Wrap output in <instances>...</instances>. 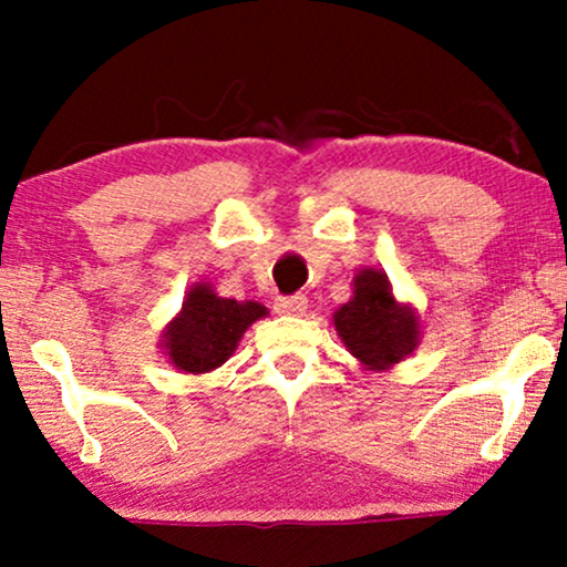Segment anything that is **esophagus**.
I'll use <instances>...</instances> for the list:
<instances>
[{"instance_id":"34e87169","label":"esophagus","mask_w":567,"mask_h":567,"mask_svg":"<svg viewBox=\"0 0 567 567\" xmlns=\"http://www.w3.org/2000/svg\"><path fill=\"white\" fill-rule=\"evenodd\" d=\"M272 310L281 312V316H302L307 310V297L305 295H291V297H278L272 302Z\"/></svg>"}]
</instances>
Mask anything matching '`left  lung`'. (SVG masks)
<instances>
[{
    "label": "left lung",
    "mask_w": 567,
    "mask_h": 567,
    "mask_svg": "<svg viewBox=\"0 0 567 567\" xmlns=\"http://www.w3.org/2000/svg\"><path fill=\"white\" fill-rule=\"evenodd\" d=\"M341 341L360 362L383 370L400 362L417 344V320L396 305L381 270L365 268L354 278L352 302L333 316Z\"/></svg>",
    "instance_id": "obj_1"
}]
</instances>
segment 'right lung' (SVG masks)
Masks as SVG:
<instances>
[{
    "label": "right lung",
    "mask_w": 567,
    "mask_h": 567,
    "mask_svg": "<svg viewBox=\"0 0 567 567\" xmlns=\"http://www.w3.org/2000/svg\"><path fill=\"white\" fill-rule=\"evenodd\" d=\"M265 307L257 302H236L213 295L205 284H197L188 291L184 310L165 331V349L173 365L186 373H207L220 368L241 333L265 316Z\"/></svg>",
    "instance_id": "add662e5"
}]
</instances>
